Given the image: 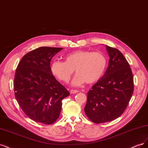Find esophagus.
Here are the masks:
<instances>
[{
  "label": "esophagus",
  "mask_w": 148,
  "mask_h": 148,
  "mask_svg": "<svg viewBox=\"0 0 148 148\" xmlns=\"http://www.w3.org/2000/svg\"><path fill=\"white\" fill-rule=\"evenodd\" d=\"M78 92H79V91H78V90H70V93H71V94L77 93H78Z\"/></svg>",
  "instance_id": "esophagus-1"
}]
</instances>
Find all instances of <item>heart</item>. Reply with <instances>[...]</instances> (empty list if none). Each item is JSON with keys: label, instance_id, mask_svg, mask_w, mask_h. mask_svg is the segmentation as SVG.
I'll list each match as a JSON object with an SVG mask.
<instances>
[{"label": "heart", "instance_id": "1", "mask_svg": "<svg viewBox=\"0 0 148 148\" xmlns=\"http://www.w3.org/2000/svg\"><path fill=\"white\" fill-rule=\"evenodd\" d=\"M106 66L107 59L101 52L79 50L66 55L64 61H53L50 65V71L58 80L68 83L75 69L77 74L72 84L79 86L84 82H97L103 76Z\"/></svg>", "mask_w": 148, "mask_h": 148}]
</instances>
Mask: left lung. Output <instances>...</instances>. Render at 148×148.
Returning <instances> with one entry per match:
<instances>
[{"instance_id":"left-lung-1","label":"left lung","mask_w":148,"mask_h":148,"mask_svg":"<svg viewBox=\"0 0 148 148\" xmlns=\"http://www.w3.org/2000/svg\"><path fill=\"white\" fill-rule=\"evenodd\" d=\"M109 56L103 77L87 93L86 116L95 123L111 122L126 109L134 90L133 77L126 58L117 49L106 45Z\"/></svg>"}]
</instances>
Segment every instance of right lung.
I'll list each match as a JSON object with an SVG mask.
<instances>
[{
	"instance_id": "right-lung-1",
	"label": "right lung",
	"mask_w": 148,
	"mask_h": 148,
	"mask_svg": "<svg viewBox=\"0 0 148 148\" xmlns=\"http://www.w3.org/2000/svg\"><path fill=\"white\" fill-rule=\"evenodd\" d=\"M63 49L39 47L26 53L17 66L15 96L23 112L35 122L54 123L60 116L62 99L70 95L50 71L51 58Z\"/></svg>"
}]
</instances>
